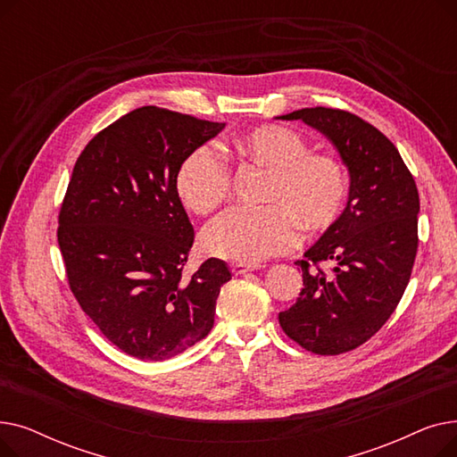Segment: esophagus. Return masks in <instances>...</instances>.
<instances>
[{
	"label": "esophagus",
	"mask_w": 457,
	"mask_h": 457,
	"mask_svg": "<svg viewBox=\"0 0 457 457\" xmlns=\"http://www.w3.org/2000/svg\"><path fill=\"white\" fill-rule=\"evenodd\" d=\"M250 270H255V267H253V265H245V262H233V265H231V272H233L235 276L246 274V272H250Z\"/></svg>",
	"instance_id": "34e87169"
}]
</instances>
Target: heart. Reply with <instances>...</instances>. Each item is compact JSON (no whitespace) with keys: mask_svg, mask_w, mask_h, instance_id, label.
Segmentation results:
<instances>
[{"mask_svg":"<svg viewBox=\"0 0 457 457\" xmlns=\"http://www.w3.org/2000/svg\"><path fill=\"white\" fill-rule=\"evenodd\" d=\"M235 152L267 170L259 202L235 207L212 220L204 235L205 253L238 262H259L289 252L300 237L328 231L345 209L348 176L326 152H309L307 140L281 126H259L235 138ZM176 192L190 212L209 214L229 195L228 164L207 144L188 152L176 170Z\"/></svg>","mask_w":457,"mask_h":457,"instance_id":"obj_1","label":"heart"}]
</instances>
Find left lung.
Wrapping results in <instances>:
<instances>
[{"label": "left lung", "mask_w": 457, "mask_h": 457, "mask_svg": "<svg viewBox=\"0 0 457 457\" xmlns=\"http://www.w3.org/2000/svg\"><path fill=\"white\" fill-rule=\"evenodd\" d=\"M279 118L320 129L350 170L346 209L296 261L303 289L278 317L307 352L339 355L367 343L402 300L419 248V190L395 144L357 114L311 107Z\"/></svg>", "instance_id": "8db88e82"}]
</instances>
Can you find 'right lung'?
Instances as JSON below:
<instances>
[{"instance_id":"obj_1","label":"right lung","mask_w":457,"mask_h":457,"mask_svg":"<svg viewBox=\"0 0 457 457\" xmlns=\"http://www.w3.org/2000/svg\"><path fill=\"white\" fill-rule=\"evenodd\" d=\"M222 128L140 107L96 135L71 172L57 228L70 291L116 348L142 361L204 339L231 279L214 257L183 278L195 229L174 185L181 159Z\"/></svg>"}]
</instances>
